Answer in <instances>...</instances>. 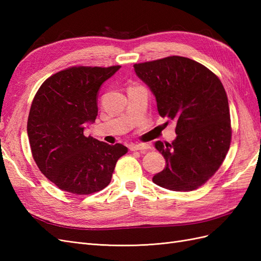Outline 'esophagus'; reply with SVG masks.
<instances>
[{"label": "esophagus", "mask_w": 261, "mask_h": 261, "mask_svg": "<svg viewBox=\"0 0 261 261\" xmlns=\"http://www.w3.org/2000/svg\"><path fill=\"white\" fill-rule=\"evenodd\" d=\"M151 147H150V145H148V144H137V145H135V144H132V145H129V149L132 150V151H137V150H148V149H150Z\"/></svg>", "instance_id": "obj_1"}]
</instances>
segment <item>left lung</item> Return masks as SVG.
Instances as JSON below:
<instances>
[{"label":"left lung","mask_w":261,"mask_h":261,"mask_svg":"<svg viewBox=\"0 0 261 261\" xmlns=\"http://www.w3.org/2000/svg\"><path fill=\"white\" fill-rule=\"evenodd\" d=\"M134 69L155 97L160 116L176 122L172 144L154 143L165 168L152 181L170 191H194L218 171L230 148L224 87L206 66L183 57L139 63Z\"/></svg>","instance_id":"obj_1"}]
</instances>
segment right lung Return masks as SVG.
Here are the masks:
<instances>
[{
    "mask_svg": "<svg viewBox=\"0 0 261 261\" xmlns=\"http://www.w3.org/2000/svg\"><path fill=\"white\" fill-rule=\"evenodd\" d=\"M120 68L70 67L49 77L36 93L27 123L31 152L42 174L62 191H101L127 152L121 144L111 146L84 134L98 115L101 85Z\"/></svg>",
    "mask_w": 261,
    "mask_h": 261,
    "instance_id": "add662e5",
    "label": "right lung"
}]
</instances>
